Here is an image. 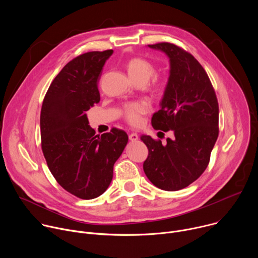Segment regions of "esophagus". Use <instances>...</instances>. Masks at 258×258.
I'll list each match as a JSON object with an SVG mask.
<instances>
[{"label":"esophagus","mask_w":258,"mask_h":258,"mask_svg":"<svg viewBox=\"0 0 258 258\" xmlns=\"http://www.w3.org/2000/svg\"><path fill=\"white\" fill-rule=\"evenodd\" d=\"M128 139H130L131 141H137V140L139 139V136H138V134H136V133H132V134L128 135Z\"/></svg>","instance_id":"esophagus-1"}]
</instances>
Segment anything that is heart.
<instances>
[{
  "instance_id": "obj_1",
  "label": "heart",
  "mask_w": 258,
  "mask_h": 258,
  "mask_svg": "<svg viewBox=\"0 0 258 258\" xmlns=\"http://www.w3.org/2000/svg\"><path fill=\"white\" fill-rule=\"evenodd\" d=\"M127 72L135 83L147 84L155 75L156 68L153 63L144 58H133L126 64ZM168 86V80L164 77H158L153 80L152 90L157 94H162ZM150 105L146 101H134L125 103L122 107V115L132 125L138 126L143 122V116L148 113Z\"/></svg>"
}]
</instances>
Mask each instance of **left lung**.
Listing matches in <instances>:
<instances>
[{
	"instance_id": "1",
	"label": "left lung",
	"mask_w": 258,
	"mask_h": 258,
	"mask_svg": "<svg viewBox=\"0 0 258 258\" xmlns=\"http://www.w3.org/2000/svg\"><path fill=\"white\" fill-rule=\"evenodd\" d=\"M148 47L165 53L170 62L161 109L151 122L155 130L171 131L173 137L165 144L141 137L149 151L143 168L157 188L177 191L195 181L209 163L218 137V102L206 71L193 55L170 43Z\"/></svg>"
}]
</instances>
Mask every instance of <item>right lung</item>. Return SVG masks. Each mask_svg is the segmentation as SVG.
<instances>
[{"label": "right lung", "mask_w": 258, "mask_h": 258, "mask_svg": "<svg viewBox=\"0 0 258 258\" xmlns=\"http://www.w3.org/2000/svg\"><path fill=\"white\" fill-rule=\"evenodd\" d=\"M113 50L82 54L69 61L50 85L41 110L42 150L59 185L81 199L102 195L113 177V165L128 141L113 127L96 135L87 111L99 103L98 82Z\"/></svg>", "instance_id": "add662e5"}]
</instances>
